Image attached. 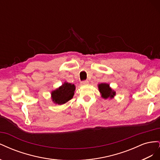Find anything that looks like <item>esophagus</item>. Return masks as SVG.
<instances>
[{
    "label": "esophagus",
    "mask_w": 160,
    "mask_h": 160,
    "mask_svg": "<svg viewBox=\"0 0 160 160\" xmlns=\"http://www.w3.org/2000/svg\"><path fill=\"white\" fill-rule=\"evenodd\" d=\"M88 81H82L81 83V84L82 85H87V84H88Z\"/></svg>",
    "instance_id": "esophagus-1"
}]
</instances>
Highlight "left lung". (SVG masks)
Segmentation results:
<instances>
[{
    "label": "left lung",
    "mask_w": 160,
    "mask_h": 160,
    "mask_svg": "<svg viewBox=\"0 0 160 160\" xmlns=\"http://www.w3.org/2000/svg\"><path fill=\"white\" fill-rule=\"evenodd\" d=\"M98 89L101 98L104 99H113L116 95V92L111 88L108 83H102L98 84Z\"/></svg>",
    "instance_id": "8db88e82"
}]
</instances>
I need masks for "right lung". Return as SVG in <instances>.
<instances>
[{
  "instance_id": "1",
  "label": "right lung",
  "mask_w": 160,
  "mask_h": 160,
  "mask_svg": "<svg viewBox=\"0 0 160 160\" xmlns=\"http://www.w3.org/2000/svg\"><path fill=\"white\" fill-rule=\"evenodd\" d=\"M75 85L64 82L59 88L51 91V96L55 104L62 105L71 100L75 94Z\"/></svg>"
}]
</instances>
